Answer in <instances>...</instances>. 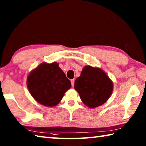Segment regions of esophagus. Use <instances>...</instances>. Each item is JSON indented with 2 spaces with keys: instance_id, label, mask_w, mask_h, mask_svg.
Listing matches in <instances>:
<instances>
[{
  "instance_id": "1",
  "label": "esophagus",
  "mask_w": 146,
  "mask_h": 146,
  "mask_svg": "<svg viewBox=\"0 0 146 146\" xmlns=\"http://www.w3.org/2000/svg\"><path fill=\"white\" fill-rule=\"evenodd\" d=\"M71 86H72V87L74 86V83H75V80L74 79H72V80H71Z\"/></svg>"
}]
</instances>
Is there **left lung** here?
I'll list each match as a JSON object with an SVG mask.
<instances>
[{
    "mask_svg": "<svg viewBox=\"0 0 146 146\" xmlns=\"http://www.w3.org/2000/svg\"><path fill=\"white\" fill-rule=\"evenodd\" d=\"M75 90L86 106L95 108L110 98L113 83L101 68L86 66L80 76L75 80Z\"/></svg>",
    "mask_w": 146,
    "mask_h": 146,
    "instance_id": "1",
    "label": "left lung"
}]
</instances>
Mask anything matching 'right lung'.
<instances>
[{
	"label": "right lung",
	"instance_id": "obj_1",
	"mask_svg": "<svg viewBox=\"0 0 146 146\" xmlns=\"http://www.w3.org/2000/svg\"><path fill=\"white\" fill-rule=\"evenodd\" d=\"M27 86L36 102L51 108L60 102L71 84L58 63L43 62L29 74Z\"/></svg>",
	"mask_w": 146,
	"mask_h": 146
}]
</instances>
